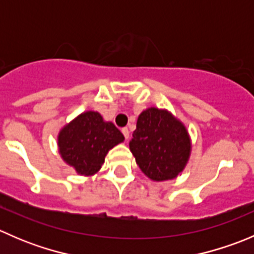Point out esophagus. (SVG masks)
Here are the masks:
<instances>
[{
	"mask_svg": "<svg viewBox=\"0 0 254 254\" xmlns=\"http://www.w3.org/2000/svg\"><path fill=\"white\" fill-rule=\"evenodd\" d=\"M122 132H123V134H124L125 139H127V140L129 139V129H127V127H123Z\"/></svg>",
	"mask_w": 254,
	"mask_h": 254,
	"instance_id": "esophagus-1",
	"label": "esophagus"
}]
</instances>
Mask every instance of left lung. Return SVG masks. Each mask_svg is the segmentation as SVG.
<instances>
[{"instance_id": "left-lung-1", "label": "left lung", "mask_w": 254, "mask_h": 254, "mask_svg": "<svg viewBox=\"0 0 254 254\" xmlns=\"http://www.w3.org/2000/svg\"><path fill=\"white\" fill-rule=\"evenodd\" d=\"M129 147L143 175L163 182L183 172L190 157L191 140L186 125L172 113L150 107L137 118Z\"/></svg>"}]
</instances>
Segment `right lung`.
<instances>
[{"mask_svg":"<svg viewBox=\"0 0 254 254\" xmlns=\"http://www.w3.org/2000/svg\"><path fill=\"white\" fill-rule=\"evenodd\" d=\"M124 135L98 112L81 113L60 129L58 148L66 165L79 176H93L101 170L107 153L124 141Z\"/></svg>","mask_w":254,"mask_h":254,"instance_id":"right-lung-1","label":"right lung"}]
</instances>
